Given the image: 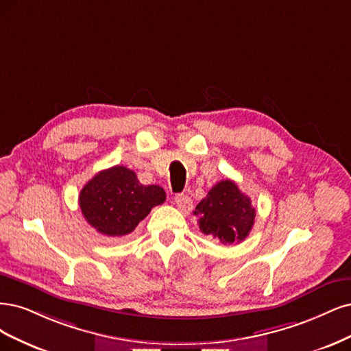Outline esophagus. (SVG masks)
<instances>
[{
  "label": "esophagus",
  "instance_id": "34e87169",
  "mask_svg": "<svg viewBox=\"0 0 351 351\" xmlns=\"http://www.w3.org/2000/svg\"><path fill=\"white\" fill-rule=\"evenodd\" d=\"M175 202H176L178 208H179L180 211H184V213H188V211L192 208V201H191V198H189L188 195H185V194H178V195H175Z\"/></svg>",
  "mask_w": 351,
  "mask_h": 351
}]
</instances>
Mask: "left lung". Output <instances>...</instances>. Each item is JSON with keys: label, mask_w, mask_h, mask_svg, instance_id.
Returning <instances> with one entry per match:
<instances>
[{"label": "left lung", "mask_w": 351, "mask_h": 351, "mask_svg": "<svg viewBox=\"0 0 351 351\" xmlns=\"http://www.w3.org/2000/svg\"><path fill=\"white\" fill-rule=\"evenodd\" d=\"M194 214L199 217V230L224 245L245 241L256 216L251 198L230 179L214 185L207 197L198 202Z\"/></svg>", "instance_id": "left-lung-1"}]
</instances>
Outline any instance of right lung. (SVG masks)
I'll return each instance as SVG.
<instances>
[{"label": "right lung", "mask_w": 351, "mask_h": 351, "mask_svg": "<svg viewBox=\"0 0 351 351\" xmlns=\"http://www.w3.org/2000/svg\"><path fill=\"white\" fill-rule=\"evenodd\" d=\"M165 199L162 186H145L131 169L114 166L88 180L78 204L87 223L99 233L121 237L134 232L152 208L163 204Z\"/></svg>", "instance_id": "add662e5"}]
</instances>
